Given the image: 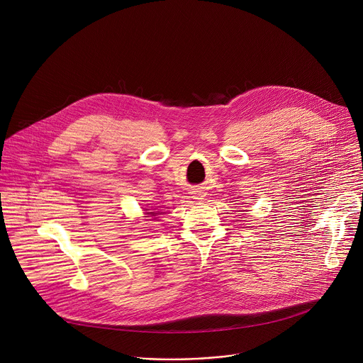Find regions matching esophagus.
Returning a JSON list of instances; mask_svg holds the SVG:
<instances>
[{"label": "esophagus", "mask_w": 363, "mask_h": 363, "mask_svg": "<svg viewBox=\"0 0 363 363\" xmlns=\"http://www.w3.org/2000/svg\"><path fill=\"white\" fill-rule=\"evenodd\" d=\"M196 199H197V200H203V199H204V194H203V193H197V194H196Z\"/></svg>", "instance_id": "esophagus-1"}]
</instances>
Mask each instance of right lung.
I'll return each mask as SVG.
<instances>
[{"instance_id": "right-lung-1", "label": "right lung", "mask_w": 363, "mask_h": 363, "mask_svg": "<svg viewBox=\"0 0 363 363\" xmlns=\"http://www.w3.org/2000/svg\"><path fill=\"white\" fill-rule=\"evenodd\" d=\"M147 214H150L152 217H155V216H157V214H162V211H149ZM155 219H156V217H155Z\"/></svg>"}]
</instances>
